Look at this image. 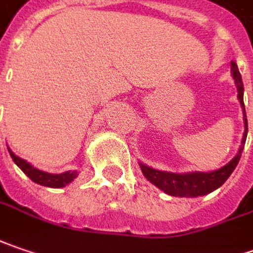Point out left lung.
I'll list each match as a JSON object with an SVG mask.
<instances>
[{"label": "left lung", "mask_w": 253, "mask_h": 253, "mask_svg": "<svg viewBox=\"0 0 253 253\" xmlns=\"http://www.w3.org/2000/svg\"><path fill=\"white\" fill-rule=\"evenodd\" d=\"M231 74H232V78H234L236 88H238V99H239V104L242 107L244 124H245V131H244L242 142H241L238 154L226 165L221 167L219 169L211 170V172L195 170V172L178 173V172L155 169L152 167H148L145 164L139 162V167H141L144 176L149 182L154 183L157 188H159L161 191H164L165 194L170 196H179V198H196V196L208 195L211 192H213L215 189H218L219 186H222L236 168V165L241 159V155H242V149L245 146V141H247L248 120L247 112H245V104H244V83H242V77H241L239 70H238V65L234 61L231 62Z\"/></svg>", "instance_id": "obj_1"}]
</instances>
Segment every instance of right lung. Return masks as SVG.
Instances as JSON below:
<instances>
[{
    "label": "right lung",
    "instance_id": "obj_1",
    "mask_svg": "<svg viewBox=\"0 0 253 253\" xmlns=\"http://www.w3.org/2000/svg\"><path fill=\"white\" fill-rule=\"evenodd\" d=\"M8 152H9L11 158L17 164V167H18L19 169L22 170L31 181L38 183V185L48 186V188H64V186H67L68 183L72 182L78 176V172L77 170H65L62 173H49V172H45V170L35 168L34 165H31L30 162H27L25 159L17 157L9 148H8Z\"/></svg>",
    "mask_w": 253,
    "mask_h": 253
}]
</instances>
